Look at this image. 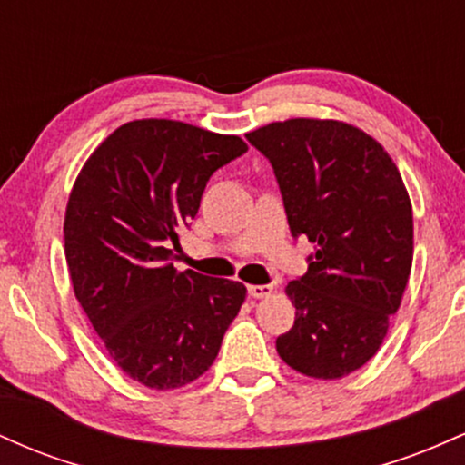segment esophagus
I'll return each instance as SVG.
<instances>
[{
  "instance_id": "esophagus-1",
  "label": "esophagus",
  "mask_w": 465,
  "mask_h": 465,
  "mask_svg": "<svg viewBox=\"0 0 465 465\" xmlns=\"http://www.w3.org/2000/svg\"><path fill=\"white\" fill-rule=\"evenodd\" d=\"M271 292H273V286H271V284H253V286H249V295L253 297V300H262V297H269Z\"/></svg>"
}]
</instances>
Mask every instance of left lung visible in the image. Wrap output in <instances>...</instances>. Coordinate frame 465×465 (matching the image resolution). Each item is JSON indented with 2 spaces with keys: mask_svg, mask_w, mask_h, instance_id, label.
Instances as JSON below:
<instances>
[{
  "mask_svg": "<svg viewBox=\"0 0 465 465\" xmlns=\"http://www.w3.org/2000/svg\"><path fill=\"white\" fill-rule=\"evenodd\" d=\"M247 140L273 165L292 236L317 244L286 286L295 323L277 354L303 376H348L381 350L411 275L413 210L398 165L339 120L271 122Z\"/></svg>",
  "mask_w": 465,
  "mask_h": 465,
  "instance_id": "obj_1",
  "label": "left lung"
}]
</instances>
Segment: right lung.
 <instances>
[{
	"label": "right lung",
	"instance_id": "1",
	"mask_svg": "<svg viewBox=\"0 0 465 465\" xmlns=\"http://www.w3.org/2000/svg\"><path fill=\"white\" fill-rule=\"evenodd\" d=\"M247 151L238 135L148 117L111 133L74 181L63 225L74 295L143 387L203 376L244 303V284L177 271L169 247L179 249L212 174Z\"/></svg>",
	"mask_w": 465,
	"mask_h": 465
}]
</instances>
